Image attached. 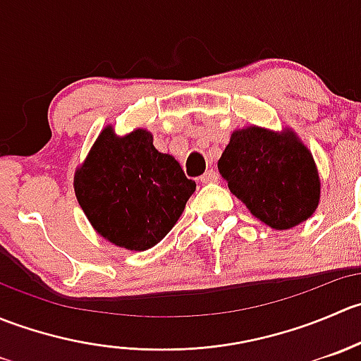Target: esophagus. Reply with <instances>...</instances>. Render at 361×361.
Listing matches in <instances>:
<instances>
[{
	"mask_svg": "<svg viewBox=\"0 0 361 361\" xmlns=\"http://www.w3.org/2000/svg\"><path fill=\"white\" fill-rule=\"evenodd\" d=\"M216 180H218V173H216V171H213V169L206 171V173H204L201 176L202 183H214Z\"/></svg>",
	"mask_w": 361,
	"mask_h": 361,
	"instance_id": "1",
	"label": "esophagus"
}]
</instances>
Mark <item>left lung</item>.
<instances>
[{
  "instance_id": "left-lung-1",
  "label": "left lung",
  "mask_w": 361,
  "mask_h": 361,
  "mask_svg": "<svg viewBox=\"0 0 361 361\" xmlns=\"http://www.w3.org/2000/svg\"><path fill=\"white\" fill-rule=\"evenodd\" d=\"M218 169L250 213L276 231L305 221L319 204L314 159L290 129L274 133L250 126L234 130Z\"/></svg>"
}]
</instances>
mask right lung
Here are the masks:
<instances>
[{"label": "right lung", "instance_id": "add662e5", "mask_svg": "<svg viewBox=\"0 0 361 361\" xmlns=\"http://www.w3.org/2000/svg\"><path fill=\"white\" fill-rule=\"evenodd\" d=\"M194 192L195 181L145 129L120 137L104 127L75 173L76 199L94 231L130 251L162 241Z\"/></svg>", "mask_w": 361, "mask_h": 361}]
</instances>
